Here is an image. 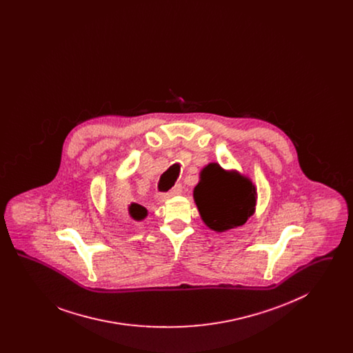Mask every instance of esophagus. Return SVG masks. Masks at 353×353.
<instances>
[{
	"label": "esophagus",
	"instance_id": "34e87169",
	"mask_svg": "<svg viewBox=\"0 0 353 353\" xmlns=\"http://www.w3.org/2000/svg\"><path fill=\"white\" fill-rule=\"evenodd\" d=\"M183 192V186L181 185H176L173 189H170L168 193H164V194H156L154 196V200L156 202H164L169 200L170 197H173V196H177V194H180Z\"/></svg>",
	"mask_w": 353,
	"mask_h": 353
}]
</instances>
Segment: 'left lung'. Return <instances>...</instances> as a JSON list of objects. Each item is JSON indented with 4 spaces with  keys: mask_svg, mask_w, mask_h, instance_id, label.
<instances>
[{
    "mask_svg": "<svg viewBox=\"0 0 353 353\" xmlns=\"http://www.w3.org/2000/svg\"><path fill=\"white\" fill-rule=\"evenodd\" d=\"M193 199L203 223L223 233L242 226L252 217L256 205V188L236 170H226L219 163H209L200 172Z\"/></svg>",
    "mask_w": 353,
    "mask_h": 353,
    "instance_id": "left-lung-1",
    "label": "left lung"
}]
</instances>
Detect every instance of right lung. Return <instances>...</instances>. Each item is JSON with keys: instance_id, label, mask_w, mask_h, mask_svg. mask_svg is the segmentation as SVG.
I'll return each instance as SVG.
<instances>
[{"instance_id": "obj_1", "label": "right lung", "mask_w": 353, "mask_h": 353, "mask_svg": "<svg viewBox=\"0 0 353 353\" xmlns=\"http://www.w3.org/2000/svg\"><path fill=\"white\" fill-rule=\"evenodd\" d=\"M128 214L134 221H143V219L148 216V210L144 206H141V205H139L136 202H131L128 205Z\"/></svg>"}]
</instances>
